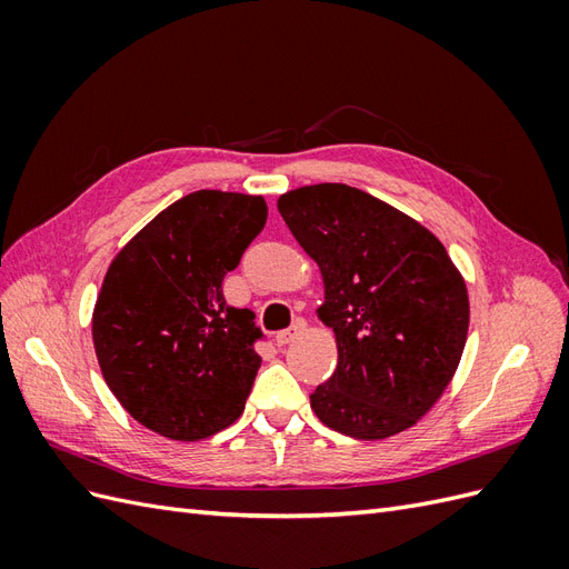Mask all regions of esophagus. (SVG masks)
I'll use <instances>...</instances> for the list:
<instances>
[{
    "label": "esophagus",
    "mask_w": 569,
    "mask_h": 569,
    "mask_svg": "<svg viewBox=\"0 0 569 569\" xmlns=\"http://www.w3.org/2000/svg\"><path fill=\"white\" fill-rule=\"evenodd\" d=\"M303 330H306V322L297 320L295 325L289 327V330H284V332H280L278 337H274V341H278V347H287L289 341H295L299 335H303Z\"/></svg>",
    "instance_id": "obj_1"
}]
</instances>
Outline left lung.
Masks as SVG:
<instances>
[{"label":"left lung","instance_id":"obj_1","mask_svg":"<svg viewBox=\"0 0 569 569\" xmlns=\"http://www.w3.org/2000/svg\"><path fill=\"white\" fill-rule=\"evenodd\" d=\"M278 211L322 274L318 320L337 341L335 375L311 393L322 425L380 441L418 425L451 385L470 325L468 284L416 218L363 189H291Z\"/></svg>","mask_w":569,"mask_h":569}]
</instances>
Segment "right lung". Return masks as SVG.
Masks as SVG:
<instances>
[{
	"mask_svg": "<svg viewBox=\"0 0 569 569\" xmlns=\"http://www.w3.org/2000/svg\"><path fill=\"white\" fill-rule=\"evenodd\" d=\"M263 197L199 189L120 249L92 311V341L118 403L151 432L199 441L242 416L261 356L222 278L263 230Z\"/></svg>",
	"mask_w": 569,
	"mask_h": 569,
	"instance_id": "add662e5",
	"label": "right lung"
}]
</instances>
